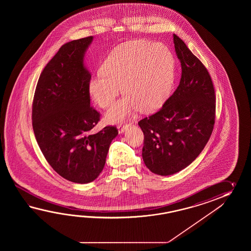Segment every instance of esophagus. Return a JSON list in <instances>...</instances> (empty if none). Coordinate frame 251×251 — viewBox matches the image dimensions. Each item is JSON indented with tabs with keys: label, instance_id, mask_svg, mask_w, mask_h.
I'll return each instance as SVG.
<instances>
[{
	"label": "esophagus",
	"instance_id": "34e87169",
	"mask_svg": "<svg viewBox=\"0 0 251 251\" xmlns=\"http://www.w3.org/2000/svg\"><path fill=\"white\" fill-rule=\"evenodd\" d=\"M130 124H126V125H118V133H123L128 127H129Z\"/></svg>",
	"mask_w": 251,
	"mask_h": 251
}]
</instances>
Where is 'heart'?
I'll return each mask as SVG.
<instances>
[{
    "mask_svg": "<svg viewBox=\"0 0 251 251\" xmlns=\"http://www.w3.org/2000/svg\"><path fill=\"white\" fill-rule=\"evenodd\" d=\"M100 75L89 83L91 99L100 107L112 106L121 93L125 98L107 113V121L117 123L138 109L154 110L171 92L175 78V60L162 44L134 40L114 48L103 61Z\"/></svg>",
    "mask_w": 251,
    "mask_h": 251,
    "instance_id": "b5f03b06",
    "label": "heart"
}]
</instances>
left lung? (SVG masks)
<instances>
[{
	"mask_svg": "<svg viewBox=\"0 0 251 251\" xmlns=\"http://www.w3.org/2000/svg\"><path fill=\"white\" fill-rule=\"evenodd\" d=\"M181 78L162 107L138 125L144 134L143 159L160 176L175 174L197 159L207 144L215 121V92L208 71L173 34Z\"/></svg>",
	"mask_w": 251,
	"mask_h": 251,
	"instance_id": "obj_1",
	"label": "left lung"
}]
</instances>
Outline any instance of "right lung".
<instances>
[{
  "label": "right lung",
  "instance_id": "obj_1",
  "mask_svg": "<svg viewBox=\"0 0 251 251\" xmlns=\"http://www.w3.org/2000/svg\"><path fill=\"white\" fill-rule=\"evenodd\" d=\"M93 37L63 45L41 73L32 105V126L38 146L59 175L85 184L100 174L116 126L92 128L100 114L91 106V74L83 58Z\"/></svg>",
  "mask_w": 251,
  "mask_h": 251
}]
</instances>
